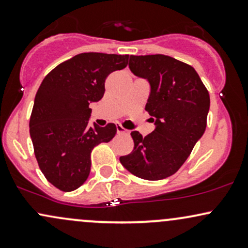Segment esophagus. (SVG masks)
<instances>
[{
    "mask_svg": "<svg viewBox=\"0 0 248 248\" xmlns=\"http://www.w3.org/2000/svg\"><path fill=\"white\" fill-rule=\"evenodd\" d=\"M116 132H118V134H127L128 130L124 129V128L120 126V124H118V126H116Z\"/></svg>",
    "mask_w": 248,
    "mask_h": 248,
    "instance_id": "34e87169",
    "label": "esophagus"
}]
</instances>
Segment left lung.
Returning a JSON list of instances; mask_svg holds the SVG:
<instances>
[{"instance_id":"1","label":"left lung","mask_w":248,"mask_h":248,"mask_svg":"<svg viewBox=\"0 0 248 248\" xmlns=\"http://www.w3.org/2000/svg\"><path fill=\"white\" fill-rule=\"evenodd\" d=\"M129 69L150 85L146 110L155 129L130 133L134 149L120 162L136 177L160 181L183 166L203 136L210 95L192 66L164 55L130 56Z\"/></svg>"}]
</instances>
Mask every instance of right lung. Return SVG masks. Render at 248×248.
Instances as JSON below:
<instances>
[{
    "label": "right lung",
    "mask_w": 248,
    "mask_h": 248,
    "mask_svg": "<svg viewBox=\"0 0 248 248\" xmlns=\"http://www.w3.org/2000/svg\"><path fill=\"white\" fill-rule=\"evenodd\" d=\"M129 55L86 52L62 62L44 78L30 116V136L42 172L62 191H73L91 171V152L116 134L114 124H90V104L104 96L109 73Z\"/></svg>",
    "instance_id": "obj_1"
}]
</instances>
